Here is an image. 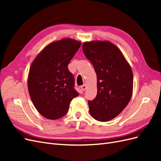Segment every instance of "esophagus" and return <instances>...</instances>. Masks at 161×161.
Wrapping results in <instances>:
<instances>
[{
    "label": "esophagus",
    "mask_w": 161,
    "mask_h": 161,
    "mask_svg": "<svg viewBox=\"0 0 161 161\" xmlns=\"http://www.w3.org/2000/svg\"><path fill=\"white\" fill-rule=\"evenodd\" d=\"M80 89H81V90H82V91H85V90L86 89V85H82V86H80Z\"/></svg>",
    "instance_id": "34e87169"
}]
</instances>
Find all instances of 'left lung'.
<instances>
[{
  "label": "left lung",
  "mask_w": 161,
  "mask_h": 161,
  "mask_svg": "<svg viewBox=\"0 0 161 161\" xmlns=\"http://www.w3.org/2000/svg\"><path fill=\"white\" fill-rule=\"evenodd\" d=\"M82 50L97 74V94L88 101L91 115L99 121L118 116L132 94L133 74L122 53L109 42H85Z\"/></svg>",
  "instance_id": "8db88e82"
}]
</instances>
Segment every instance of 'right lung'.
<instances>
[{
    "label": "right lung",
    "mask_w": 161,
    "mask_h": 161,
    "mask_svg": "<svg viewBox=\"0 0 161 161\" xmlns=\"http://www.w3.org/2000/svg\"><path fill=\"white\" fill-rule=\"evenodd\" d=\"M80 42L63 39L51 43L36 57L28 76V90L39 113L50 119L64 116L77 97L75 79L68 69Z\"/></svg>",
    "instance_id": "obj_1"
}]
</instances>
